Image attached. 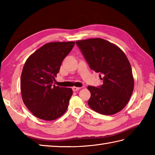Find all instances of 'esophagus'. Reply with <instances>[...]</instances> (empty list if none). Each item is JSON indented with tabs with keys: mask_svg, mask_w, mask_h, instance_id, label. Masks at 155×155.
<instances>
[{
	"mask_svg": "<svg viewBox=\"0 0 155 155\" xmlns=\"http://www.w3.org/2000/svg\"><path fill=\"white\" fill-rule=\"evenodd\" d=\"M72 91H78V90H80L81 89V87H72Z\"/></svg>",
	"mask_w": 155,
	"mask_h": 155,
	"instance_id": "obj_1",
	"label": "esophagus"
}]
</instances>
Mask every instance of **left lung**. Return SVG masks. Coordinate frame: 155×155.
<instances>
[{
  "label": "left lung",
  "instance_id": "obj_1",
  "mask_svg": "<svg viewBox=\"0 0 155 155\" xmlns=\"http://www.w3.org/2000/svg\"><path fill=\"white\" fill-rule=\"evenodd\" d=\"M76 43L90 68L103 76V84L100 87H87L91 92L88 106L104 115L114 114L123 110L134 89L132 68L124 52L100 38L77 41Z\"/></svg>",
  "mask_w": 155,
  "mask_h": 155
}]
</instances>
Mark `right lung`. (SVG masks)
<instances>
[{
    "label": "right lung",
    "instance_id": "right-lung-1",
    "mask_svg": "<svg viewBox=\"0 0 155 155\" xmlns=\"http://www.w3.org/2000/svg\"><path fill=\"white\" fill-rule=\"evenodd\" d=\"M75 42H54L44 45L29 57L21 78L22 101L32 114L53 120L67 110L72 94L71 88L52 84L64 58Z\"/></svg>",
    "mask_w": 155,
    "mask_h": 155
}]
</instances>
